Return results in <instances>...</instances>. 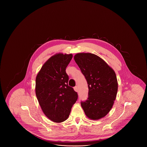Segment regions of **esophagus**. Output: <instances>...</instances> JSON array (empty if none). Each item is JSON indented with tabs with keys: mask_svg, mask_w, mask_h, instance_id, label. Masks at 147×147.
I'll list each match as a JSON object with an SVG mask.
<instances>
[{
	"mask_svg": "<svg viewBox=\"0 0 147 147\" xmlns=\"http://www.w3.org/2000/svg\"><path fill=\"white\" fill-rule=\"evenodd\" d=\"M74 90L76 91H78V86H76L74 88Z\"/></svg>",
	"mask_w": 147,
	"mask_h": 147,
	"instance_id": "34e87169",
	"label": "esophagus"
}]
</instances>
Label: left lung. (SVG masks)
<instances>
[{"label": "left lung", "instance_id": "1", "mask_svg": "<svg viewBox=\"0 0 147 147\" xmlns=\"http://www.w3.org/2000/svg\"><path fill=\"white\" fill-rule=\"evenodd\" d=\"M74 59L88 84V98L81 102V106L89 119H101L110 112L116 98L118 83L115 72L92 53H77Z\"/></svg>", "mask_w": 147, "mask_h": 147}]
</instances>
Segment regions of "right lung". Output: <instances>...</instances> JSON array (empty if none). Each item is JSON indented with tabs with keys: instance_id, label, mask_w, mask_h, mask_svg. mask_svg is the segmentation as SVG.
Here are the masks:
<instances>
[{
	"instance_id": "add662e5",
	"label": "right lung",
	"mask_w": 147,
	"mask_h": 147,
	"mask_svg": "<svg viewBox=\"0 0 147 147\" xmlns=\"http://www.w3.org/2000/svg\"><path fill=\"white\" fill-rule=\"evenodd\" d=\"M72 57L71 54L63 53L52 56L36 78V95L42 111L57 123L68 118L78 99L77 92L68 86L69 77L65 71Z\"/></svg>"
}]
</instances>
